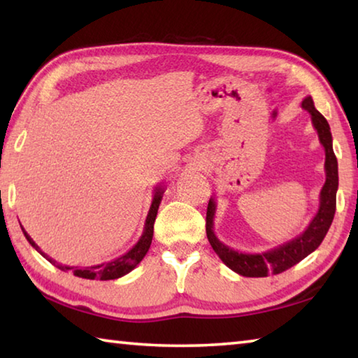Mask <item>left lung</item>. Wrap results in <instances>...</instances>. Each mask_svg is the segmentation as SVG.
Returning <instances> with one entry per match:
<instances>
[{
    "label": "left lung",
    "mask_w": 358,
    "mask_h": 358,
    "mask_svg": "<svg viewBox=\"0 0 358 358\" xmlns=\"http://www.w3.org/2000/svg\"><path fill=\"white\" fill-rule=\"evenodd\" d=\"M301 108L311 115V123L317 131L319 142L325 150V183L319 197L317 213L300 235L286 241L280 246L271 248L264 252H240L235 251L215 235V213L216 202L211 197L207 208V237L211 248L220 259L235 273L248 278H264L266 275H278L286 271L290 266L299 264L300 260L310 256L322 243L324 237L331 226L333 216L336 210V191H338V161L333 153V138L330 126L322 113L316 110L311 96L301 101Z\"/></svg>",
    "instance_id": "left-lung-1"
}]
</instances>
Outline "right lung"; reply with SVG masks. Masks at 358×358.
Wrapping results in <instances>:
<instances>
[{"label":"right lung","mask_w":358,"mask_h":358,"mask_svg":"<svg viewBox=\"0 0 358 358\" xmlns=\"http://www.w3.org/2000/svg\"><path fill=\"white\" fill-rule=\"evenodd\" d=\"M162 196H164V187L156 186L155 187V197H153V202H151V207H150V211L147 215V221H145L142 237L138 238L137 243L132 246L128 252H124L123 256H120V257L113 259V260H110V262H106V264L85 266V268H78V266H69V265H62V264H58L57 260L48 257L45 252H42L41 248L36 245L34 240L27 234V230L23 227H22V230H23V235H25L27 240L29 241V245H31L34 250L41 254V256H44L48 260V262L58 266L59 270L72 271V273H74L76 276L85 278V280H99V281L117 280V278L128 275L129 271L134 270L136 266L141 264V260L145 257V254L148 252L151 240H153L155 220H156V215H157V208H159V203L162 201Z\"/></svg>","instance_id":"1"}]
</instances>
